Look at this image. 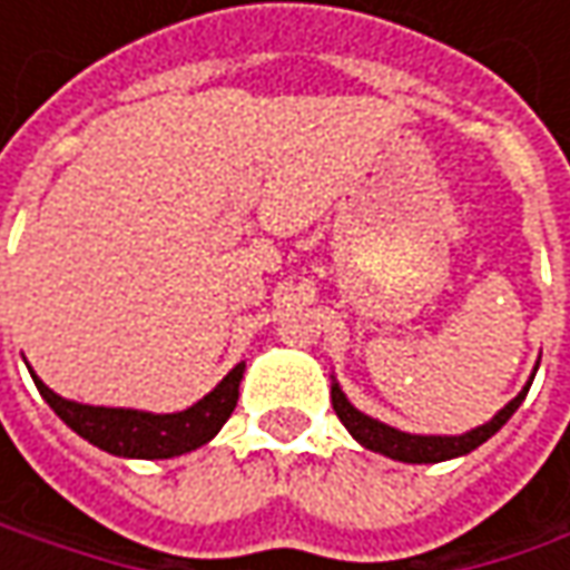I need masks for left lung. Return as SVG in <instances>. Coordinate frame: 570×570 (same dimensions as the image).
<instances>
[{
    "label": "left lung",
    "instance_id": "1",
    "mask_svg": "<svg viewBox=\"0 0 570 570\" xmlns=\"http://www.w3.org/2000/svg\"><path fill=\"white\" fill-rule=\"evenodd\" d=\"M533 377H537V374H533ZM530 383H527L514 400L494 415L492 422L472 428L466 434H453V438H448V434H405V431L383 425V422L364 415V412H358L355 405L348 403L336 381H333V390H330V393H333V409H336L340 422L348 428V434H352L362 448L374 450V453H383V456H390V460H400V463H441V460H453V456L470 453V450H475L479 444H485L494 431H501V425L517 412V405L523 403Z\"/></svg>",
    "mask_w": 570,
    "mask_h": 570
}]
</instances>
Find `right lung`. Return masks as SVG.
I'll use <instances>...</instances> for the list:
<instances>
[{"label":"right lung","mask_w":570,"mask_h":570,"mask_svg":"<svg viewBox=\"0 0 570 570\" xmlns=\"http://www.w3.org/2000/svg\"><path fill=\"white\" fill-rule=\"evenodd\" d=\"M244 367H247L244 362L234 364L225 374V381L218 383L208 396H203L199 403L189 405L184 412H167V415L139 412V409L72 403V400H62L59 393H53L33 371L31 377L40 390V396L50 403L56 415L88 444L107 450L114 456L170 460V456L203 448L222 431V425L228 422L234 405H237V396H240L237 386L244 377Z\"/></svg>","instance_id":"right-lung-1"}]
</instances>
